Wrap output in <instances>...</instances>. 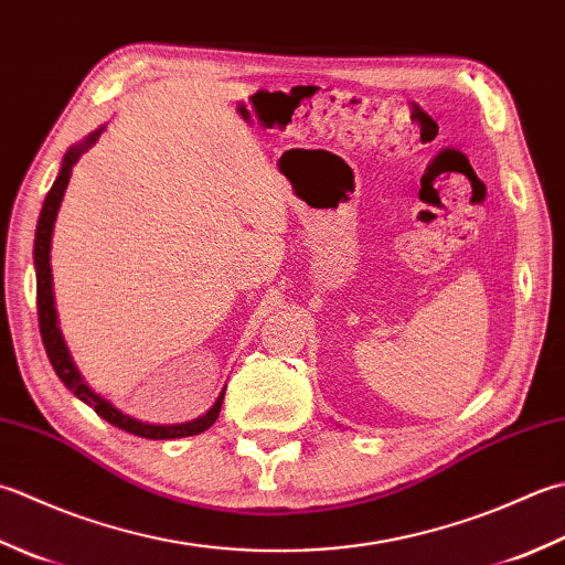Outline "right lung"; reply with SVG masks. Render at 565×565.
Segmentation results:
<instances>
[{
	"mask_svg": "<svg viewBox=\"0 0 565 565\" xmlns=\"http://www.w3.org/2000/svg\"><path fill=\"white\" fill-rule=\"evenodd\" d=\"M105 131V125L95 129L93 135H87L83 141L73 143V147L65 151V157L61 161V171L55 175V181L51 185V191L46 193V201H43L41 215H39V225H36V239H33V267H36V303H39V328H41V340L43 348H46V355L53 364L58 380L68 386V390L77 396V399L85 402L87 406L95 408L97 416H103L107 424H113L127 434H135L141 438H151V440H166V438H185V436H198L207 430L217 422L220 416V406H223L225 399V390L217 394L215 404L207 408L203 416L193 418V422L185 424H149V422H139V418L129 416L117 408L113 402L105 399L103 394H97L90 384L85 382V377L77 370V364L71 358V350L65 345L63 333L58 328V311H55V296H53V274H51V237H53V225L55 217H58V210L63 203L65 188H68L73 166L77 159L93 147V143L99 139V135Z\"/></svg>",
	"mask_w": 565,
	"mask_h": 565,
	"instance_id": "add662e5",
	"label": "right lung"
}]
</instances>
